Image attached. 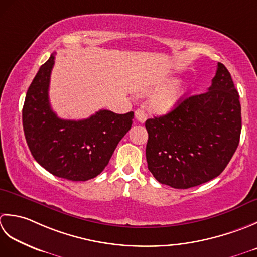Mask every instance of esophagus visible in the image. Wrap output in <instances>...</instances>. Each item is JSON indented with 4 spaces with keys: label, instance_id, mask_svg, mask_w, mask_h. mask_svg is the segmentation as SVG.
<instances>
[{
    "label": "esophagus",
    "instance_id": "1",
    "mask_svg": "<svg viewBox=\"0 0 257 257\" xmlns=\"http://www.w3.org/2000/svg\"><path fill=\"white\" fill-rule=\"evenodd\" d=\"M135 117L138 119L139 122L141 123H144L146 121V117H148V115L143 111V109H136L135 111Z\"/></svg>",
    "mask_w": 257,
    "mask_h": 257
}]
</instances>
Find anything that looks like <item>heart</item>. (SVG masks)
Here are the masks:
<instances>
[{
  "instance_id": "b5f03b06",
  "label": "heart",
  "mask_w": 257,
  "mask_h": 257,
  "mask_svg": "<svg viewBox=\"0 0 257 257\" xmlns=\"http://www.w3.org/2000/svg\"><path fill=\"white\" fill-rule=\"evenodd\" d=\"M180 97L181 93L177 88H169L152 98L151 106L156 112L165 113L176 105L180 101Z\"/></svg>"
}]
</instances>
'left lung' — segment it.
I'll use <instances>...</instances> for the list:
<instances>
[{
  "label": "left lung",
  "instance_id": "obj_1",
  "mask_svg": "<svg viewBox=\"0 0 257 257\" xmlns=\"http://www.w3.org/2000/svg\"><path fill=\"white\" fill-rule=\"evenodd\" d=\"M146 161L162 184L190 188L215 179L236 151L242 117L238 92L222 63L206 92L146 119Z\"/></svg>",
  "mask_w": 257,
  "mask_h": 257
}]
</instances>
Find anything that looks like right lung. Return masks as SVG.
I'll return each mask as SVG.
<instances>
[{"instance_id":"right-lung-1","label":"right lung","mask_w":257,"mask_h":257,"mask_svg":"<svg viewBox=\"0 0 257 257\" xmlns=\"http://www.w3.org/2000/svg\"><path fill=\"white\" fill-rule=\"evenodd\" d=\"M54 54L36 73L26 92L22 121L26 143L38 163L70 181L94 179L108 164L133 123L134 113L101 109L80 121L62 119L51 108L49 86Z\"/></svg>"}]
</instances>
